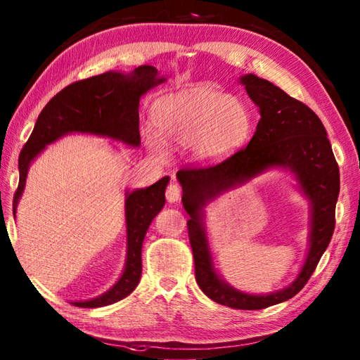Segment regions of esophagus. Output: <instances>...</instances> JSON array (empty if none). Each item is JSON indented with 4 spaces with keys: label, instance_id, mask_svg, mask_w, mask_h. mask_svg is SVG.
Returning a JSON list of instances; mask_svg holds the SVG:
<instances>
[{
    "label": "esophagus",
    "instance_id": "1",
    "mask_svg": "<svg viewBox=\"0 0 360 360\" xmlns=\"http://www.w3.org/2000/svg\"><path fill=\"white\" fill-rule=\"evenodd\" d=\"M181 195H182V188L179 184H176V182L168 184V187L165 190V198L168 202H176L181 198Z\"/></svg>",
    "mask_w": 360,
    "mask_h": 360
}]
</instances>
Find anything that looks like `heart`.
I'll return each instance as SVG.
<instances>
[{
	"label": "heart",
	"instance_id": "b5f03b06",
	"mask_svg": "<svg viewBox=\"0 0 360 360\" xmlns=\"http://www.w3.org/2000/svg\"><path fill=\"white\" fill-rule=\"evenodd\" d=\"M153 122L168 142L190 145L193 158L204 162L238 148L252 128L250 111L240 98L209 86L164 97L153 110ZM147 145L153 155L165 156L156 136H147Z\"/></svg>",
	"mask_w": 360,
	"mask_h": 360
}]
</instances>
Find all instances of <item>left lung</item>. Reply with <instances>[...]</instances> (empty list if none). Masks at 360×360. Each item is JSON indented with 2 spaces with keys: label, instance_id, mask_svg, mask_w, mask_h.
Returning a JSON list of instances; mask_svg holds the SVG:
<instances>
[{
  "label": "left lung",
  "instance_id": "8db88e82",
  "mask_svg": "<svg viewBox=\"0 0 360 360\" xmlns=\"http://www.w3.org/2000/svg\"><path fill=\"white\" fill-rule=\"evenodd\" d=\"M241 83L262 114L254 137L218 164L181 168L176 176L184 190L182 204L190 215L187 229L198 286L219 304L254 311L289 300L311 278L334 232L340 176L326 129L309 106L254 74L244 75ZM274 165L290 167L311 200V248L301 275L289 288L269 296H249L226 285L212 269L199 212L217 193Z\"/></svg>",
  "mask_w": 360,
  "mask_h": 360
}]
</instances>
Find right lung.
I'll return each instance as SVG.
<instances>
[{
    "label": "right lung",
    "instance_id": "right-lung-1",
    "mask_svg": "<svg viewBox=\"0 0 360 360\" xmlns=\"http://www.w3.org/2000/svg\"><path fill=\"white\" fill-rule=\"evenodd\" d=\"M155 66H139L124 75L105 72L85 80L74 82L53 96L37 119L34 131L22 147L18 158L20 182L13 195V215L25 188L27 168L46 145L66 133L80 131L110 136L128 145L141 143L139 134V98L158 83ZM168 176H164L148 188L136 190L127 195V232L128 255L125 271L108 292L88 302H74L79 308H101L128 297L136 289L142 274V243L147 229L165 202Z\"/></svg>",
    "mask_w": 360,
    "mask_h": 360
}]
</instances>
